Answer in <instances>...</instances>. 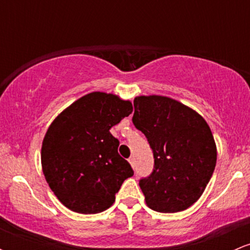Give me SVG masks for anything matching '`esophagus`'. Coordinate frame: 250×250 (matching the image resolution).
<instances>
[{
  "mask_svg": "<svg viewBox=\"0 0 250 250\" xmlns=\"http://www.w3.org/2000/svg\"><path fill=\"white\" fill-rule=\"evenodd\" d=\"M128 161H129V163H130L131 167L134 168V167H135V159H134V156H130V157H129Z\"/></svg>",
  "mask_w": 250,
  "mask_h": 250,
  "instance_id": "esophagus-1",
  "label": "esophagus"
}]
</instances>
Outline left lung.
I'll return each mask as SVG.
<instances>
[{
  "label": "left lung",
  "instance_id": "obj_1",
  "mask_svg": "<svg viewBox=\"0 0 250 250\" xmlns=\"http://www.w3.org/2000/svg\"><path fill=\"white\" fill-rule=\"evenodd\" d=\"M134 108V125L146 135L155 159L153 174L140 181L146 205L160 213L186 210L203 194L216 166L208 123L167 96H136Z\"/></svg>",
  "mask_w": 250,
  "mask_h": 250
}]
</instances>
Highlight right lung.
I'll use <instances>...</instances> for the list:
<instances>
[{"label": "right lung", "instance_id": "right-lung-1", "mask_svg": "<svg viewBox=\"0 0 250 250\" xmlns=\"http://www.w3.org/2000/svg\"><path fill=\"white\" fill-rule=\"evenodd\" d=\"M133 111L129 100L93 91L55 117L42 142L45 181L63 206L80 214H97L115 202L123 181L134 175L117 153L110 128Z\"/></svg>", "mask_w": 250, "mask_h": 250}]
</instances>
